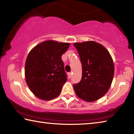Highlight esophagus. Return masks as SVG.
I'll use <instances>...</instances> for the list:
<instances>
[{
  "label": "esophagus",
  "instance_id": "obj_1",
  "mask_svg": "<svg viewBox=\"0 0 134 134\" xmlns=\"http://www.w3.org/2000/svg\"><path fill=\"white\" fill-rule=\"evenodd\" d=\"M68 77H69V79L71 78V72H70L68 73Z\"/></svg>",
  "mask_w": 134,
  "mask_h": 134
}]
</instances>
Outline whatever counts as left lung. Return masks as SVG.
<instances>
[{
	"label": "left lung",
	"instance_id": "8db88e82",
	"mask_svg": "<svg viewBox=\"0 0 134 134\" xmlns=\"http://www.w3.org/2000/svg\"><path fill=\"white\" fill-rule=\"evenodd\" d=\"M82 65V77L73 87L77 96L92 102L103 97L112 84L114 64L109 51L93 41L74 43Z\"/></svg>",
	"mask_w": 134,
	"mask_h": 134
}]
</instances>
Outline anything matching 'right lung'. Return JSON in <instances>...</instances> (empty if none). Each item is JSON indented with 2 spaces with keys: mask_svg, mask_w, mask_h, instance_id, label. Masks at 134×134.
I'll return each mask as SVG.
<instances>
[{
  "mask_svg": "<svg viewBox=\"0 0 134 134\" xmlns=\"http://www.w3.org/2000/svg\"><path fill=\"white\" fill-rule=\"evenodd\" d=\"M70 43L48 40L38 44L27 56L25 76L36 97L44 100L55 98L67 80L62 55Z\"/></svg>",
  "mask_w": 134,
  "mask_h": 134,
  "instance_id": "add662e5",
  "label": "right lung"
}]
</instances>
